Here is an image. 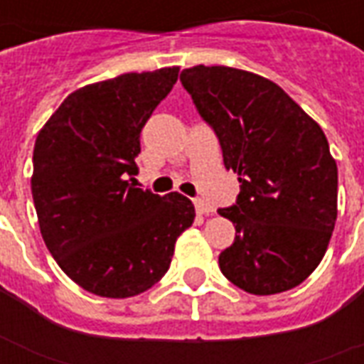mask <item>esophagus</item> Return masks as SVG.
<instances>
[{
  "mask_svg": "<svg viewBox=\"0 0 364 364\" xmlns=\"http://www.w3.org/2000/svg\"><path fill=\"white\" fill-rule=\"evenodd\" d=\"M195 208H197L198 214H210L213 213V206L205 203V200H200V198H195Z\"/></svg>",
  "mask_w": 364,
  "mask_h": 364,
  "instance_id": "esophagus-1",
  "label": "esophagus"
}]
</instances>
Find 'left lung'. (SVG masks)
<instances>
[{
	"mask_svg": "<svg viewBox=\"0 0 364 364\" xmlns=\"http://www.w3.org/2000/svg\"><path fill=\"white\" fill-rule=\"evenodd\" d=\"M181 83L240 181L236 205L218 210L236 226L220 271L250 294L294 289L320 265L337 220L323 130L277 83L245 70L193 66Z\"/></svg>",
	"mask_w": 364,
	"mask_h": 364,
	"instance_id": "left-lung-1",
	"label": "left lung"
}]
</instances>
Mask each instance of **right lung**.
I'll use <instances>...</instances> for the list:
<instances>
[{"mask_svg":"<svg viewBox=\"0 0 364 364\" xmlns=\"http://www.w3.org/2000/svg\"><path fill=\"white\" fill-rule=\"evenodd\" d=\"M177 75V66L161 68L80 87L36 136L31 191L44 244L97 296L151 289L195 220L189 198L159 197L134 179L140 132Z\"/></svg>","mask_w":364,"mask_h":364,"instance_id":"obj_1","label":"right lung"}]
</instances>
